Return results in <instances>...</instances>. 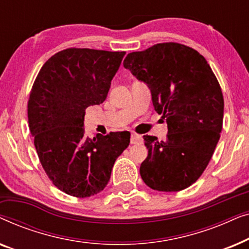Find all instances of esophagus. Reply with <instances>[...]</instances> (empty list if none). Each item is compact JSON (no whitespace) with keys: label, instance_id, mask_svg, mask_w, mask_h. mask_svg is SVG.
<instances>
[{"label":"esophagus","instance_id":"esophagus-1","mask_svg":"<svg viewBox=\"0 0 249 249\" xmlns=\"http://www.w3.org/2000/svg\"><path fill=\"white\" fill-rule=\"evenodd\" d=\"M130 142H131V144H142V136H139V135L131 134Z\"/></svg>","mask_w":249,"mask_h":249}]
</instances>
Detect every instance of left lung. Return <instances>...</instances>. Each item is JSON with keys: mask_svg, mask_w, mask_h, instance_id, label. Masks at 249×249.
I'll list each match as a JSON object with an SVG mask.
<instances>
[{"mask_svg": "<svg viewBox=\"0 0 249 249\" xmlns=\"http://www.w3.org/2000/svg\"><path fill=\"white\" fill-rule=\"evenodd\" d=\"M147 85L154 110L166 120L165 141L144 136L148 155L142 179L159 192H179L206 169L222 130V90L205 57L192 47L162 43L129 53L124 61Z\"/></svg>", "mask_w": 249, "mask_h": 249, "instance_id": "1", "label": "left lung"}]
</instances>
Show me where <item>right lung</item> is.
<instances>
[{"label": "right lung", "instance_id": "1", "mask_svg": "<svg viewBox=\"0 0 249 249\" xmlns=\"http://www.w3.org/2000/svg\"><path fill=\"white\" fill-rule=\"evenodd\" d=\"M125 52L67 49L44 63L28 101L29 130L53 185L68 195L90 197L110 181L130 132L85 135V110L103 103Z\"/></svg>", "mask_w": 249, "mask_h": 249}]
</instances>
